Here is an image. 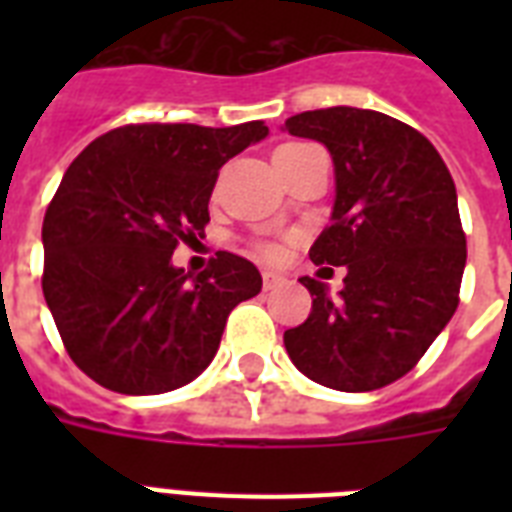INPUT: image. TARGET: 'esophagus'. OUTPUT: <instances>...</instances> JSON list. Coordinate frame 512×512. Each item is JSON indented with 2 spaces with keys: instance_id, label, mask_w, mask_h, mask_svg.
I'll return each mask as SVG.
<instances>
[{
  "instance_id": "34e87169",
  "label": "esophagus",
  "mask_w": 512,
  "mask_h": 512,
  "mask_svg": "<svg viewBox=\"0 0 512 512\" xmlns=\"http://www.w3.org/2000/svg\"><path fill=\"white\" fill-rule=\"evenodd\" d=\"M281 281H284V276L276 271H263V287L265 289H273V287H279Z\"/></svg>"
}]
</instances>
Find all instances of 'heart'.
Returning a JSON list of instances; mask_svg holds the SVG:
<instances>
[{
    "label": "heart",
    "mask_w": 512,
    "mask_h": 512,
    "mask_svg": "<svg viewBox=\"0 0 512 512\" xmlns=\"http://www.w3.org/2000/svg\"><path fill=\"white\" fill-rule=\"evenodd\" d=\"M263 252H265V255H276V249H273V247H263Z\"/></svg>",
    "instance_id": "obj_1"
}]
</instances>
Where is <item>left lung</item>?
<instances>
[{
    "mask_svg": "<svg viewBox=\"0 0 512 512\" xmlns=\"http://www.w3.org/2000/svg\"><path fill=\"white\" fill-rule=\"evenodd\" d=\"M335 162L332 223L313 241L340 295L303 276L313 308L284 332L292 364L319 385L364 393L404 377L457 311L468 249L457 188L425 135L369 108H319L284 122Z\"/></svg>",
    "mask_w": 512,
    "mask_h": 512,
    "instance_id": "1",
    "label": "left lung"
}]
</instances>
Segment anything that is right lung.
I'll return each instance as SVG.
<instances>
[{
	"label": "right lung",
	"instance_id": "1",
	"mask_svg": "<svg viewBox=\"0 0 512 512\" xmlns=\"http://www.w3.org/2000/svg\"><path fill=\"white\" fill-rule=\"evenodd\" d=\"M265 135L263 122L127 124L71 162L44 215L42 292L71 361L98 385L183 388L215 358L228 313L263 289L233 252L199 276L172 252L204 233L220 167Z\"/></svg>",
	"mask_w": 512,
	"mask_h": 512
}]
</instances>
